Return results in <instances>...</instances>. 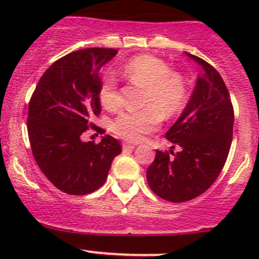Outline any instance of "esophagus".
<instances>
[{
    "label": "esophagus",
    "instance_id": "1",
    "mask_svg": "<svg viewBox=\"0 0 259 259\" xmlns=\"http://www.w3.org/2000/svg\"><path fill=\"white\" fill-rule=\"evenodd\" d=\"M122 149H124V150H133V149H135V145L124 143V144H122Z\"/></svg>",
    "mask_w": 259,
    "mask_h": 259
}]
</instances>
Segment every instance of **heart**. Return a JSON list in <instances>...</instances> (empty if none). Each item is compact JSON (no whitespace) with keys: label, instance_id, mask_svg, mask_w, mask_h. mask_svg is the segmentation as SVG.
<instances>
[{"label":"heart","instance_id":"b5f03b06","mask_svg":"<svg viewBox=\"0 0 259 259\" xmlns=\"http://www.w3.org/2000/svg\"><path fill=\"white\" fill-rule=\"evenodd\" d=\"M122 76L135 85L145 88L143 106L139 111H125L113 121L116 135L127 142H140L144 135L154 132L161 116L168 119L179 113L188 99L185 79L178 72L151 55H139L125 62L120 70ZM99 99L105 109L115 111L121 105L117 82L113 75L106 74L99 86Z\"/></svg>","mask_w":259,"mask_h":259}]
</instances>
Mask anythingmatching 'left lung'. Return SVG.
<instances>
[{
	"label": "left lung",
	"instance_id": "1",
	"mask_svg": "<svg viewBox=\"0 0 259 259\" xmlns=\"http://www.w3.org/2000/svg\"><path fill=\"white\" fill-rule=\"evenodd\" d=\"M187 55L200 65L202 74L184 111L165 134L169 142L182 149L174 156L156 150L146 170L150 189L174 203L198 197L215 182L226 164L233 135L234 111L223 79L207 61Z\"/></svg>",
	"mask_w": 259,
	"mask_h": 259
}]
</instances>
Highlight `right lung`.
I'll return each instance as SVG.
<instances>
[{
	"mask_svg": "<svg viewBox=\"0 0 259 259\" xmlns=\"http://www.w3.org/2000/svg\"><path fill=\"white\" fill-rule=\"evenodd\" d=\"M116 54L99 48L70 52L46 70L31 96L27 132L33 158L46 178L67 194L99 189L121 153L110 135L99 144L81 140L101 113L99 72Z\"/></svg>",
	"mask_w": 259,
	"mask_h": 259,
	"instance_id": "1",
	"label": "right lung"
}]
</instances>
